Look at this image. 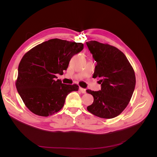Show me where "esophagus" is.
Returning <instances> with one entry per match:
<instances>
[{"label":"esophagus","instance_id":"obj_1","mask_svg":"<svg viewBox=\"0 0 157 157\" xmlns=\"http://www.w3.org/2000/svg\"><path fill=\"white\" fill-rule=\"evenodd\" d=\"M79 91L81 92V93H82V94H85V93H86V89L80 87L79 88Z\"/></svg>","mask_w":157,"mask_h":157}]
</instances>
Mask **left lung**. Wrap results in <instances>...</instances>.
<instances>
[{
    "label": "left lung",
    "mask_w": 157,
    "mask_h": 157,
    "mask_svg": "<svg viewBox=\"0 0 157 157\" xmlns=\"http://www.w3.org/2000/svg\"><path fill=\"white\" fill-rule=\"evenodd\" d=\"M97 65L93 78H99L101 90H87L94 102L87 110L103 118L119 115L129 103L136 86L134 70L123 52L116 47L96 40L86 42Z\"/></svg>",
    "instance_id": "8db88e82"
}]
</instances>
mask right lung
<instances>
[{
  "label": "right lung",
  "mask_w": 157,
  "mask_h": 157,
  "mask_svg": "<svg viewBox=\"0 0 157 157\" xmlns=\"http://www.w3.org/2000/svg\"><path fill=\"white\" fill-rule=\"evenodd\" d=\"M83 47L82 43L53 39L24 54L18 66L16 86L29 111L41 117L54 115L62 109L70 92L78 91V85L65 84L55 78L56 74H63L71 58Z\"/></svg>",
  "instance_id": "obj_1"
}]
</instances>
